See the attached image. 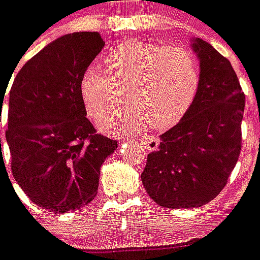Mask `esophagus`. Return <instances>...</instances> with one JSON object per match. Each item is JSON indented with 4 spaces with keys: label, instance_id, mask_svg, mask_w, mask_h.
Here are the masks:
<instances>
[{
    "label": "esophagus",
    "instance_id": "34e87169",
    "mask_svg": "<svg viewBox=\"0 0 260 260\" xmlns=\"http://www.w3.org/2000/svg\"><path fill=\"white\" fill-rule=\"evenodd\" d=\"M139 145L146 149L147 151H155V150L158 149L159 145V140L154 136H145V138H140L139 139Z\"/></svg>",
    "mask_w": 260,
    "mask_h": 260
}]
</instances>
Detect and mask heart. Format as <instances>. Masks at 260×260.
I'll use <instances>...</instances> for the list:
<instances>
[{"label": "heart", "mask_w": 260, "mask_h": 260, "mask_svg": "<svg viewBox=\"0 0 260 260\" xmlns=\"http://www.w3.org/2000/svg\"><path fill=\"white\" fill-rule=\"evenodd\" d=\"M105 66L92 63L82 71L80 92L89 115L101 120L126 89L131 103L102 124L107 131L168 129L189 111L201 80L197 57L182 45L126 40L106 53Z\"/></svg>", "instance_id": "obj_1"}]
</instances>
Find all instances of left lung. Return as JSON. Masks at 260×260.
Listing matches in <instances>:
<instances>
[{
	"mask_svg": "<svg viewBox=\"0 0 260 260\" xmlns=\"http://www.w3.org/2000/svg\"><path fill=\"white\" fill-rule=\"evenodd\" d=\"M200 88L189 111L159 136L140 178L146 191L165 208H199L228 183L241 151L245 95L230 61L194 38Z\"/></svg>",
	"mask_w": 260,
	"mask_h": 260,
	"instance_id": "1",
	"label": "left lung"
}]
</instances>
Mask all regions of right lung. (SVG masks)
Masks as SVG:
<instances>
[{"label": "right lung", "mask_w": 260, "mask_h": 260, "mask_svg": "<svg viewBox=\"0 0 260 260\" xmlns=\"http://www.w3.org/2000/svg\"><path fill=\"white\" fill-rule=\"evenodd\" d=\"M103 47L98 31L66 34L26 61L11 86L5 136L12 175L28 199L49 212L91 203L102 164L118 146L96 134L80 92L82 71ZM5 92L0 89L1 110Z\"/></svg>", "instance_id": "add662e5"}]
</instances>
